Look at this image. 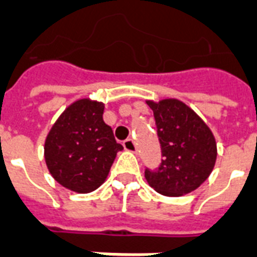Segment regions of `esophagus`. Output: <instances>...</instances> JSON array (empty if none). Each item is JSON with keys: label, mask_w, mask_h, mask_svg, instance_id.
Returning a JSON list of instances; mask_svg holds the SVG:
<instances>
[{"label": "esophagus", "mask_w": 257, "mask_h": 257, "mask_svg": "<svg viewBox=\"0 0 257 257\" xmlns=\"http://www.w3.org/2000/svg\"><path fill=\"white\" fill-rule=\"evenodd\" d=\"M124 148L126 151H129V152H136L137 150L136 143H135L133 139H126V140L124 142Z\"/></svg>", "instance_id": "esophagus-1"}]
</instances>
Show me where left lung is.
<instances>
[{"label": "left lung", "instance_id": "8db88e82", "mask_svg": "<svg viewBox=\"0 0 257 257\" xmlns=\"http://www.w3.org/2000/svg\"><path fill=\"white\" fill-rule=\"evenodd\" d=\"M147 103L154 110L163 156L156 171L146 170L148 185L166 197L191 193L206 181L214 168V135L191 107L176 98Z\"/></svg>", "mask_w": 257, "mask_h": 257}]
</instances>
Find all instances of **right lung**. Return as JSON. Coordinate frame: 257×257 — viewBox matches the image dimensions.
Instances as JSON below:
<instances>
[{
    "label": "right lung",
    "mask_w": 257,
    "mask_h": 257,
    "mask_svg": "<svg viewBox=\"0 0 257 257\" xmlns=\"http://www.w3.org/2000/svg\"><path fill=\"white\" fill-rule=\"evenodd\" d=\"M103 110V102L81 98L66 107L47 135V168L55 181L75 193H91L102 185L124 148L105 124Z\"/></svg>",
    "instance_id": "obj_1"
}]
</instances>
